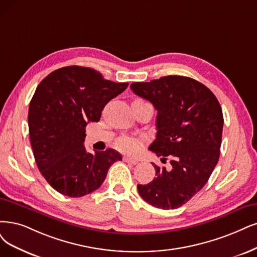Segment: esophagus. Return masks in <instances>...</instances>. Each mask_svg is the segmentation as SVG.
<instances>
[{"mask_svg": "<svg viewBox=\"0 0 257 257\" xmlns=\"http://www.w3.org/2000/svg\"><path fill=\"white\" fill-rule=\"evenodd\" d=\"M122 160H123V162L130 163V164H132V165H136V164H138V163H139V161H138V160H136V159H132V158H128V157H123V158H122Z\"/></svg>", "mask_w": 257, "mask_h": 257, "instance_id": "esophagus-1", "label": "esophagus"}]
</instances>
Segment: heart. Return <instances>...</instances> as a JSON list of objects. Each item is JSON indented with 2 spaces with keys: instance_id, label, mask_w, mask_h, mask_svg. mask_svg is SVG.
I'll return each mask as SVG.
<instances>
[{
  "instance_id": "heart-1",
  "label": "heart",
  "mask_w": 257,
  "mask_h": 257,
  "mask_svg": "<svg viewBox=\"0 0 257 257\" xmlns=\"http://www.w3.org/2000/svg\"><path fill=\"white\" fill-rule=\"evenodd\" d=\"M135 101H144L142 99H136ZM117 148L123 153L126 154H136L139 151L140 146H141V142L136 139V138H131V137H123L120 138L117 141Z\"/></svg>"
}]
</instances>
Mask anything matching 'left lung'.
<instances>
[{
  "mask_svg": "<svg viewBox=\"0 0 257 257\" xmlns=\"http://www.w3.org/2000/svg\"><path fill=\"white\" fill-rule=\"evenodd\" d=\"M158 111L157 137L149 150L170 159L169 168L153 163L156 177L138 191L146 202L162 210L186 203L205 185L219 160L223 128L220 103L204 84L169 75L130 85Z\"/></svg>",
  "mask_w": 257,
  "mask_h": 257,
  "instance_id": "8db88e82",
  "label": "left lung"
}]
</instances>
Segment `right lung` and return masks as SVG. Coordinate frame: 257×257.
<instances>
[{
	"label": "right lung",
	"mask_w": 257,
	"mask_h": 257,
	"mask_svg": "<svg viewBox=\"0 0 257 257\" xmlns=\"http://www.w3.org/2000/svg\"><path fill=\"white\" fill-rule=\"evenodd\" d=\"M127 87L78 65L52 72L37 87L28 109L31 144L41 175L58 193L76 198L96 191L121 160L112 148L87 153L83 142L88 123L98 121L104 106Z\"/></svg>",
	"instance_id": "add662e5"
}]
</instances>
